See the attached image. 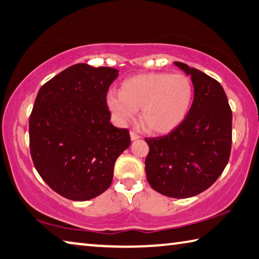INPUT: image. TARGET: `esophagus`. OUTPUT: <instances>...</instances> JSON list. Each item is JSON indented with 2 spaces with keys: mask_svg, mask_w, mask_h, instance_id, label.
I'll return each mask as SVG.
<instances>
[{
  "mask_svg": "<svg viewBox=\"0 0 259 259\" xmlns=\"http://www.w3.org/2000/svg\"><path fill=\"white\" fill-rule=\"evenodd\" d=\"M130 137H131V140H132V141H137V140L140 139V135L137 134L135 132H131Z\"/></svg>",
  "mask_w": 259,
  "mask_h": 259,
  "instance_id": "obj_1",
  "label": "esophagus"
}]
</instances>
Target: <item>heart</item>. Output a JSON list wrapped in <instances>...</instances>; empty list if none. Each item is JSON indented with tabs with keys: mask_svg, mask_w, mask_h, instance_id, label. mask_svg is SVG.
I'll list each match as a JSON object with an SVG mask.
<instances>
[{
	"mask_svg": "<svg viewBox=\"0 0 259 259\" xmlns=\"http://www.w3.org/2000/svg\"><path fill=\"white\" fill-rule=\"evenodd\" d=\"M194 98L192 80L182 74L148 72L126 78L119 93L109 92L106 103L122 124L140 109V122L155 134H167L182 124L191 110Z\"/></svg>",
	"mask_w": 259,
	"mask_h": 259,
	"instance_id": "1",
	"label": "heart"
}]
</instances>
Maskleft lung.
<instances>
[{"label":"left lung","mask_w":259,"mask_h":259,"mask_svg":"<svg viewBox=\"0 0 259 259\" xmlns=\"http://www.w3.org/2000/svg\"><path fill=\"white\" fill-rule=\"evenodd\" d=\"M191 76L193 103L188 117L166 137L146 139V173L153 190L170 198H190L214 184L228 165L232 111L224 89L205 72L175 61Z\"/></svg>","instance_id":"obj_1"}]
</instances>
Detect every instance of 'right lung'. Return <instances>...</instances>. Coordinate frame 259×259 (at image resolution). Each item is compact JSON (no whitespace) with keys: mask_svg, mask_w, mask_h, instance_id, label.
Listing matches in <instances>:
<instances>
[{"mask_svg":"<svg viewBox=\"0 0 259 259\" xmlns=\"http://www.w3.org/2000/svg\"><path fill=\"white\" fill-rule=\"evenodd\" d=\"M118 77L110 67L76 63L39 89L29 118L36 170L53 191L86 201L110 187L130 132L110 122L106 97Z\"/></svg>","mask_w":259,"mask_h":259,"instance_id":"obj_1","label":"right lung"}]
</instances>
